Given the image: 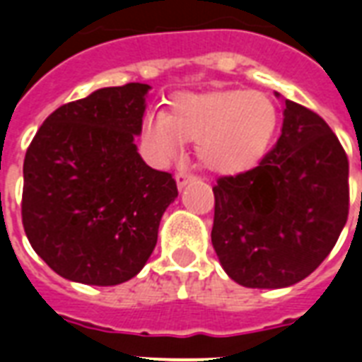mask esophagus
<instances>
[{
	"label": "esophagus",
	"instance_id": "1",
	"mask_svg": "<svg viewBox=\"0 0 362 362\" xmlns=\"http://www.w3.org/2000/svg\"><path fill=\"white\" fill-rule=\"evenodd\" d=\"M195 178H197V176L193 175V173H187V170H178V173H176V184H178L180 189L186 186L187 182L195 180Z\"/></svg>",
	"mask_w": 362,
	"mask_h": 362
}]
</instances>
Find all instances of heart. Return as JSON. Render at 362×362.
Masks as SVG:
<instances>
[{
  "mask_svg": "<svg viewBox=\"0 0 362 362\" xmlns=\"http://www.w3.org/2000/svg\"><path fill=\"white\" fill-rule=\"evenodd\" d=\"M278 129V109L263 92L221 90L180 93L170 112H150L142 139L163 161L182 152L184 141L197 142V158L220 175H238L263 159Z\"/></svg>",
  "mask_w": 362,
  "mask_h": 362,
  "instance_id": "b5f03b06",
  "label": "heart"
}]
</instances>
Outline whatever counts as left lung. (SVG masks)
Returning <instances> with one entry per match:
<instances>
[{
  "label": "left lung",
  "mask_w": 362,
  "mask_h": 362,
  "mask_svg": "<svg viewBox=\"0 0 362 362\" xmlns=\"http://www.w3.org/2000/svg\"><path fill=\"white\" fill-rule=\"evenodd\" d=\"M212 192V246L227 276L257 289L293 286L323 263L348 221V156L320 115L286 99L274 148Z\"/></svg>",
  "instance_id": "obj_1"
}]
</instances>
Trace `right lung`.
I'll return each instance as SVG.
<instances>
[{"label": "right lung", "mask_w": 362, "mask_h": 362, "mask_svg": "<svg viewBox=\"0 0 362 362\" xmlns=\"http://www.w3.org/2000/svg\"><path fill=\"white\" fill-rule=\"evenodd\" d=\"M148 84L101 88L56 109L24 158L22 223L37 255L65 280L118 286L152 255L178 195L170 173L136 152Z\"/></svg>", "instance_id": "add662e5"}]
</instances>
